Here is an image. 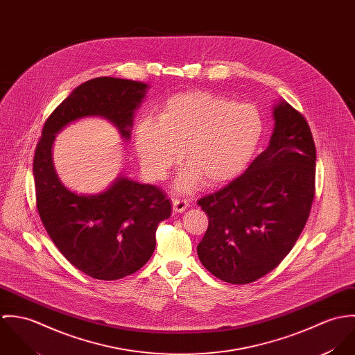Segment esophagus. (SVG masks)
I'll return each mask as SVG.
<instances>
[{"instance_id":"esophagus-1","label":"esophagus","mask_w":355,"mask_h":355,"mask_svg":"<svg viewBox=\"0 0 355 355\" xmlns=\"http://www.w3.org/2000/svg\"><path fill=\"white\" fill-rule=\"evenodd\" d=\"M172 205H173V210L176 213H182L190 206V201H187V200H173Z\"/></svg>"}]
</instances>
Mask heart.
I'll return each mask as SVG.
<instances>
[{
    "mask_svg": "<svg viewBox=\"0 0 355 355\" xmlns=\"http://www.w3.org/2000/svg\"><path fill=\"white\" fill-rule=\"evenodd\" d=\"M263 119L250 103H236L211 93H184L164 102L158 121L142 119L135 128V149L148 175L164 178L180 153L191 171L176 189L194 190L202 178L209 186L232 180L253 158L263 135Z\"/></svg>",
    "mask_w": 355,
    "mask_h": 355,
    "instance_id": "heart-1",
    "label": "heart"
}]
</instances>
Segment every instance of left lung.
I'll list each match as a JSON object with an SVG mask.
<instances>
[{"mask_svg": "<svg viewBox=\"0 0 355 355\" xmlns=\"http://www.w3.org/2000/svg\"><path fill=\"white\" fill-rule=\"evenodd\" d=\"M273 120L269 146L246 172L198 201L209 217L200 261L231 284L255 282L284 259L314 198L315 146L307 121L283 98Z\"/></svg>", "mask_w": 355, "mask_h": 355, "instance_id": "left-lung-1", "label": "left lung"}]
</instances>
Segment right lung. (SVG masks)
<instances>
[{
	"instance_id": "obj_1",
	"label": "right lung",
	"mask_w": 355,
	"mask_h": 355,
	"mask_svg": "<svg viewBox=\"0 0 355 355\" xmlns=\"http://www.w3.org/2000/svg\"><path fill=\"white\" fill-rule=\"evenodd\" d=\"M149 85L119 78H96L78 86L46 120L34 155L37 207L61 254L98 280H117L139 270L155 249V231L171 216V201L153 184L125 176L97 194L67 189L54 169L55 135L85 117L110 121L128 142L134 113Z\"/></svg>"
}]
</instances>
